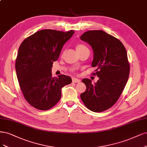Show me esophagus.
I'll list each match as a JSON object with an SVG mask.
<instances>
[{"instance_id": "obj_1", "label": "esophagus", "mask_w": 147, "mask_h": 147, "mask_svg": "<svg viewBox=\"0 0 147 147\" xmlns=\"http://www.w3.org/2000/svg\"><path fill=\"white\" fill-rule=\"evenodd\" d=\"M81 80L80 79L76 78H72V82L73 83H80Z\"/></svg>"}]
</instances>
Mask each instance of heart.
Wrapping results in <instances>:
<instances>
[{"label": "heart", "instance_id": "b5f03b06", "mask_svg": "<svg viewBox=\"0 0 147 147\" xmlns=\"http://www.w3.org/2000/svg\"><path fill=\"white\" fill-rule=\"evenodd\" d=\"M84 49H88V48L86 47L85 45H82V44H79L77 46V50H83Z\"/></svg>", "mask_w": 147, "mask_h": 147}]
</instances>
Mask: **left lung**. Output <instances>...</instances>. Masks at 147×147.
Listing matches in <instances>:
<instances>
[{"instance_id":"obj_1","label":"left lung","mask_w":147,"mask_h":147,"mask_svg":"<svg viewBox=\"0 0 147 147\" xmlns=\"http://www.w3.org/2000/svg\"><path fill=\"white\" fill-rule=\"evenodd\" d=\"M93 50L91 65L99 78L92 84L88 78L82 80L86 90L80 97L86 107L94 112H102L117 102L127 83L129 64L123 44L102 30H90L80 36Z\"/></svg>"}]
</instances>
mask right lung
<instances>
[{
  "label": "right lung",
  "mask_w": 147,
  "mask_h": 147,
  "mask_svg": "<svg viewBox=\"0 0 147 147\" xmlns=\"http://www.w3.org/2000/svg\"><path fill=\"white\" fill-rule=\"evenodd\" d=\"M74 33L41 30L20 45L15 64L17 78L24 98L34 108L43 111L52 108L61 98V89L72 83L69 76L52 77V67Z\"/></svg>",
  "instance_id": "1"
}]
</instances>
